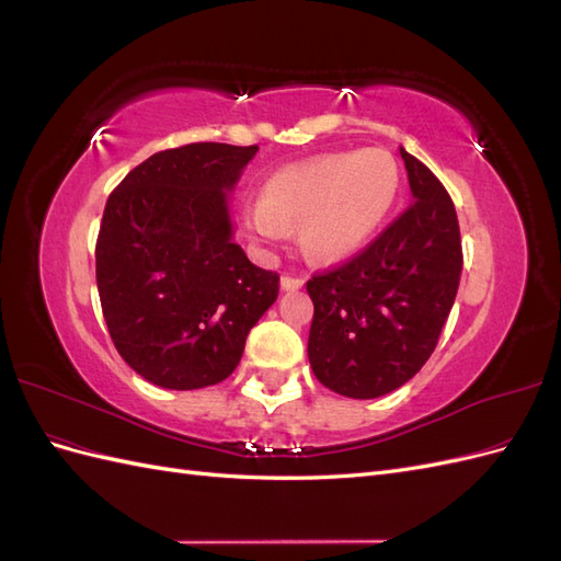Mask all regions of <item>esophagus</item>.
Segmentation results:
<instances>
[{
    "label": "esophagus",
    "instance_id": "esophagus-1",
    "mask_svg": "<svg viewBox=\"0 0 561 561\" xmlns=\"http://www.w3.org/2000/svg\"><path fill=\"white\" fill-rule=\"evenodd\" d=\"M301 285H304V278H301V276L285 274V276L280 278V287H283V290H299Z\"/></svg>",
    "mask_w": 561,
    "mask_h": 561
}]
</instances>
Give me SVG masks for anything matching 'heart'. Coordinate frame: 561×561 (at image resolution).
<instances>
[{
  "instance_id": "b5f03b06",
  "label": "heart",
  "mask_w": 561,
  "mask_h": 561,
  "mask_svg": "<svg viewBox=\"0 0 561 561\" xmlns=\"http://www.w3.org/2000/svg\"><path fill=\"white\" fill-rule=\"evenodd\" d=\"M402 184L396 157L371 147L355 154H325L287 165L245 208V227L262 241H278L285 227H301L304 252L320 262L344 260L363 248L388 213Z\"/></svg>"
}]
</instances>
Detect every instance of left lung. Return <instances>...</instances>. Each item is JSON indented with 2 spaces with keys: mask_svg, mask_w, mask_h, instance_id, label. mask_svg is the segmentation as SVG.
Segmentation results:
<instances>
[{
  "mask_svg": "<svg viewBox=\"0 0 561 561\" xmlns=\"http://www.w3.org/2000/svg\"><path fill=\"white\" fill-rule=\"evenodd\" d=\"M414 201L351 260L318 271L309 360L322 386L369 400L410 381L437 346L463 268L454 201L400 147Z\"/></svg>",
  "mask_w": 561,
  "mask_h": 561,
  "instance_id": "obj_1",
  "label": "left lung"
}]
</instances>
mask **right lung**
Returning a JSON list of instances; mask_svg holds the SVG:
<instances>
[{
  "label": "right lung",
  "mask_w": 561,
  "mask_h": 561,
  "mask_svg": "<svg viewBox=\"0 0 561 561\" xmlns=\"http://www.w3.org/2000/svg\"><path fill=\"white\" fill-rule=\"evenodd\" d=\"M257 149H163L107 198L98 295L118 355L151 383L192 390L225 381L278 297L276 271L254 266L231 241L227 192Z\"/></svg>",
  "instance_id": "add662e5"
}]
</instances>
